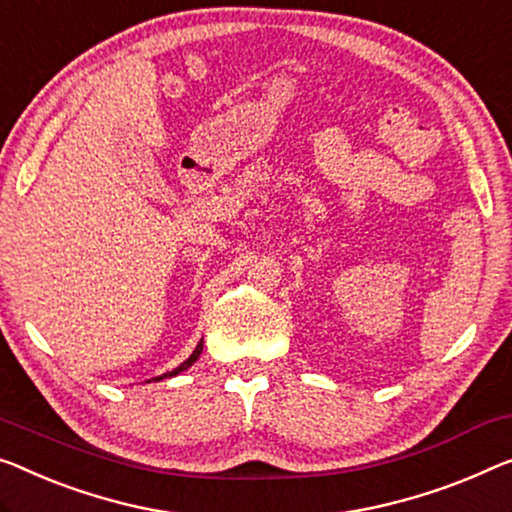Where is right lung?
<instances>
[{"label": "right lung", "instance_id": "right-lung-1", "mask_svg": "<svg viewBox=\"0 0 512 512\" xmlns=\"http://www.w3.org/2000/svg\"><path fill=\"white\" fill-rule=\"evenodd\" d=\"M202 347H204V340H200L197 342V347H195V352L190 354L186 361H183L179 368H174V370H170V372H165V375H160V377H154V381H163V379H170V377H177V375H181V372H186L190 365H193L197 358H200V354H202Z\"/></svg>", "mask_w": 512, "mask_h": 512}]
</instances>
